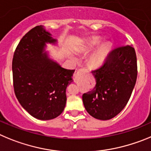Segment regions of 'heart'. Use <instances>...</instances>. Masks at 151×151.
<instances>
[{
    "label": "heart",
    "mask_w": 151,
    "mask_h": 151,
    "mask_svg": "<svg viewBox=\"0 0 151 151\" xmlns=\"http://www.w3.org/2000/svg\"><path fill=\"white\" fill-rule=\"evenodd\" d=\"M101 40L102 39L101 37H92L91 38L86 40L85 45L77 49V52L79 53L85 54V55L89 54V52H92L101 43ZM111 49H112V43L110 42H106L104 44L100 46L89 58V62H88L89 65L92 68H98L101 67L105 62L108 54L111 52Z\"/></svg>",
    "instance_id": "obj_1"
}]
</instances>
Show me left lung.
<instances>
[{"mask_svg": "<svg viewBox=\"0 0 151 151\" xmlns=\"http://www.w3.org/2000/svg\"><path fill=\"white\" fill-rule=\"evenodd\" d=\"M96 86L83 95L86 110L101 120L112 119L128 103L137 79V59L132 46L118 47L99 69L92 71Z\"/></svg>", "mask_w": 151, "mask_h": 151, "instance_id": "left-lung-1", "label": "left lung"}]
</instances>
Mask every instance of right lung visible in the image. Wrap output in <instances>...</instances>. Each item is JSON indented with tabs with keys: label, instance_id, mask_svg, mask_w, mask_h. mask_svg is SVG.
Segmentation results:
<instances>
[{
	"label": "right lung",
	"instance_id": "right-lung-1",
	"mask_svg": "<svg viewBox=\"0 0 151 151\" xmlns=\"http://www.w3.org/2000/svg\"><path fill=\"white\" fill-rule=\"evenodd\" d=\"M51 35L42 25L30 30L19 43L12 63L19 102L29 114L41 120L54 119L64 111L66 89L73 82L74 72L61 67L45 51L47 43L57 44Z\"/></svg>",
	"mask_w": 151,
	"mask_h": 151
}]
</instances>
